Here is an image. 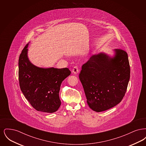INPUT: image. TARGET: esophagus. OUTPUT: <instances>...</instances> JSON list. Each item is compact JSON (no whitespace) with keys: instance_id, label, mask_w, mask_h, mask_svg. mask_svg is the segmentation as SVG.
<instances>
[{"instance_id":"obj_1","label":"esophagus","mask_w":146,"mask_h":146,"mask_svg":"<svg viewBox=\"0 0 146 146\" xmlns=\"http://www.w3.org/2000/svg\"><path fill=\"white\" fill-rule=\"evenodd\" d=\"M79 70L78 69V67L77 66H74V68H73V70H72V72H73L74 74H76L77 73H79Z\"/></svg>"}]
</instances>
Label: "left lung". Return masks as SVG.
I'll return each instance as SVG.
<instances>
[{
  "label": "left lung",
  "instance_id": "8db88e82",
  "mask_svg": "<svg viewBox=\"0 0 146 146\" xmlns=\"http://www.w3.org/2000/svg\"><path fill=\"white\" fill-rule=\"evenodd\" d=\"M114 51L113 57L104 53L92 56L79 74L87 103L94 111L108 110L125 96L130 76L128 56L121 49Z\"/></svg>",
  "mask_w": 146,
  "mask_h": 146
}]
</instances>
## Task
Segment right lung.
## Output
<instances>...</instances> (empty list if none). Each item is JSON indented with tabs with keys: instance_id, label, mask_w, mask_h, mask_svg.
I'll return each instance as SVG.
<instances>
[{
	"instance_id": "right-lung-1",
	"label": "right lung",
	"mask_w": 146,
	"mask_h": 146,
	"mask_svg": "<svg viewBox=\"0 0 146 146\" xmlns=\"http://www.w3.org/2000/svg\"><path fill=\"white\" fill-rule=\"evenodd\" d=\"M28 43L19 60V79L21 90L38 111L54 113L60 107L61 84L71 72L67 68H40L33 65L27 56Z\"/></svg>"
}]
</instances>
